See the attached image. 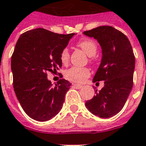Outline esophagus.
Segmentation results:
<instances>
[{"label": "esophagus", "instance_id": "obj_1", "mask_svg": "<svg viewBox=\"0 0 146 146\" xmlns=\"http://www.w3.org/2000/svg\"><path fill=\"white\" fill-rule=\"evenodd\" d=\"M73 86L74 87V88H76V89H80V88H82L83 86L81 85V84H73Z\"/></svg>", "mask_w": 146, "mask_h": 146}]
</instances>
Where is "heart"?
I'll use <instances>...</instances> for the list:
<instances>
[{"mask_svg": "<svg viewBox=\"0 0 146 146\" xmlns=\"http://www.w3.org/2000/svg\"><path fill=\"white\" fill-rule=\"evenodd\" d=\"M77 46L82 49L86 54L90 56V61L95 60V54L98 51V46L93 40L84 39L77 43ZM62 63L66 65L70 60V51L67 48H63L60 53ZM65 77L72 82L82 83L91 75V71L87 67L73 66L65 71Z\"/></svg>", "mask_w": 146, "mask_h": 146, "instance_id": "1", "label": "heart"}]
</instances>
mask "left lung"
I'll list each match as a JSON object with an SVG mask.
<instances>
[{"mask_svg":"<svg viewBox=\"0 0 146 146\" xmlns=\"http://www.w3.org/2000/svg\"><path fill=\"white\" fill-rule=\"evenodd\" d=\"M101 45L102 58L93 81L104 80V87L85 102L88 110L102 118L115 116L124 106L133 87L135 57L128 38L109 26L84 32Z\"/></svg>","mask_w":146,"mask_h":146,"instance_id":"8db88e82","label":"left lung"}]
</instances>
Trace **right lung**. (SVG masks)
<instances>
[{
    "label": "right lung",
    "mask_w": 146,
    "mask_h": 146,
    "mask_svg": "<svg viewBox=\"0 0 146 146\" xmlns=\"http://www.w3.org/2000/svg\"><path fill=\"white\" fill-rule=\"evenodd\" d=\"M73 35L38 28L18 40L11 60L13 87L21 106L32 119L47 121L62 109L71 83L60 79L53 85L47 73L61 69V51Z\"/></svg>",
    "instance_id": "1"
}]
</instances>
